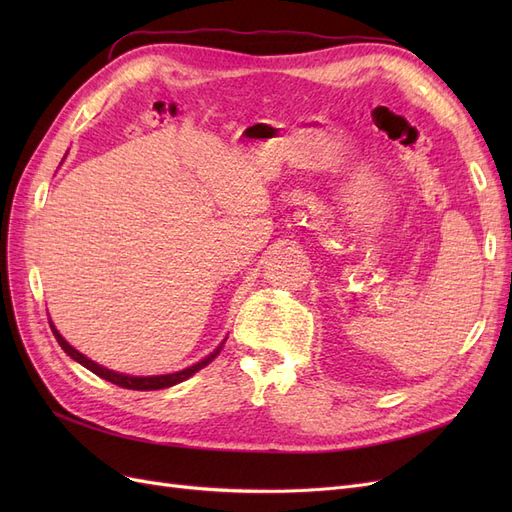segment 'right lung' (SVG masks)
<instances>
[{
	"mask_svg": "<svg viewBox=\"0 0 512 512\" xmlns=\"http://www.w3.org/2000/svg\"><path fill=\"white\" fill-rule=\"evenodd\" d=\"M66 158V156H64ZM51 322V320H49ZM51 329H53V335H55V339L59 342V346H61V350H64L70 359H74L76 363H81L83 367H87L89 371H94L96 376H100L102 380H108V382H113V384H117V386H123V389H132V391H158V389H168V386H175V384H179V382H183V380H188V378H192L196 371H200L203 367H207L215 356L220 354V350H222V344L215 348L211 354H207L203 361H198V363H194V365H190V367H185V369H181V371H173V374H162V376H128V374H119V371H113V369H108V367H102V365H98L96 361H91V359H87V356L83 354V352H79L76 348H72L64 337H61V333L55 329V324L51 322Z\"/></svg>",
	"mask_w": 512,
	"mask_h": 512,
	"instance_id": "1",
	"label": "right lung"
}]
</instances>
